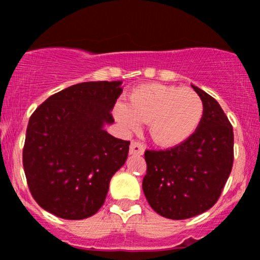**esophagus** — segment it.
I'll list each match as a JSON object with an SVG mask.
<instances>
[{"label": "esophagus", "instance_id": "esophagus-1", "mask_svg": "<svg viewBox=\"0 0 260 260\" xmlns=\"http://www.w3.org/2000/svg\"><path fill=\"white\" fill-rule=\"evenodd\" d=\"M144 145L139 142H132L129 145L131 155H143L144 154Z\"/></svg>", "mask_w": 260, "mask_h": 260}]
</instances>
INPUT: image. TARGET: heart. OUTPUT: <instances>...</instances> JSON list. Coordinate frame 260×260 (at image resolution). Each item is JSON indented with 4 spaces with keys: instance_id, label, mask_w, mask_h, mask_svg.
Wrapping results in <instances>:
<instances>
[{
    "instance_id": "1",
    "label": "heart",
    "mask_w": 260,
    "mask_h": 260,
    "mask_svg": "<svg viewBox=\"0 0 260 260\" xmlns=\"http://www.w3.org/2000/svg\"><path fill=\"white\" fill-rule=\"evenodd\" d=\"M204 115V104L190 89L159 84L140 85L128 96V104L118 101L113 117L127 132H136L140 122L149 124L155 143L174 147L194 134Z\"/></svg>"
}]
</instances>
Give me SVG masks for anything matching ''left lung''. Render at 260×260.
Wrapping results in <instances>:
<instances>
[{
	"instance_id": "8db88e82",
	"label": "left lung",
	"mask_w": 260,
	"mask_h": 260,
	"mask_svg": "<svg viewBox=\"0 0 260 260\" xmlns=\"http://www.w3.org/2000/svg\"><path fill=\"white\" fill-rule=\"evenodd\" d=\"M204 115L190 138L166 150H147L143 192L157 214L189 219L217 202L234 164V129L213 96L192 85Z\"/></svg>"
}]
</instances>
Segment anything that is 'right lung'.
<instances>
[{
    "instance_id": "obj_1",
    "label": "right lung",
    "mask_w": 260,
    "mask_h": 260,
    "mask_svg": "<svg viewBox=\"0 0 260 260\" xmlns=\"http://www.w3.org/2000/svg\"><path fill=\"white\" fill-rule=\"evenodd\" d=\"M121 80L85 82L51 95L29 118L23 166L35 202L53 215L82 220L105 202L129 142L104 129L122 92Z\"/></svg>"
}]
</instances>
